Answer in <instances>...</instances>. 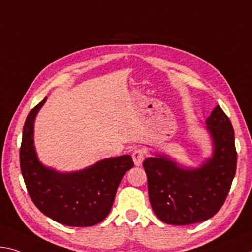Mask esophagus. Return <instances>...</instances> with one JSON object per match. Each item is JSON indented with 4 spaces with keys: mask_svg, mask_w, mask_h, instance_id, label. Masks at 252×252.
<instances>
[{
    "mask_svg": "<svg viewBox=\"0 0 252 252\" xmlns=\"http://www.w3.org/2000/svg\"><path fill=\"white\" fill-rule=\"evenodd\" d=\"M132 159L135 166H141L143 162V159H145V155H143V151L140 149H135L132 153Z\"/></svg>",
    "mask_w": 252,
    "mask_h": 252,
    "instance_id": "esophagus-1",
    "label": "esophagus"
}]
</instances>
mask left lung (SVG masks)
Wrapping results in <instances>:
<instances>
[{
  "instance_id": "1",
  "label": "left lung",
  "mask_w": 252,
  "mask_h": 252,
  "mask_svg": "<svg viewBox=\"0 0 252 252\" xmlns=\"http://www.w3.org/2000/svg\"><path fill=\"white\" fill-rule=\"evenodd\" d=\"M212 154L198 167H186L165 154L143 161L150 204L167 224L187 225L209 220L219 212L237 169L232 123L217 105L205 120Z\"/></svg>"
}]
</instances>
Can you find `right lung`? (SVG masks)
Segmentation results:
<instances>
[{
  "label": "right lung",
  "mask_w": 252,
  "mask_h": 252,
  "mask_svg": "<svg viewBox=\"0 0 252 252\" xmlns=\"http://www.w3.org/2000/svg\"><path fill=\"white\" fill-rule=\"evenodd\" d=\"M47 97L28 114L20 148V166L28 193L41 212L69 226L102 222L113 205L119 184L133 167L131 156L102 159L86 168L58 171L39 160L34 146V121Z\"/></svg>",
  "instance_id": "obj_1"
}]
</instances>
